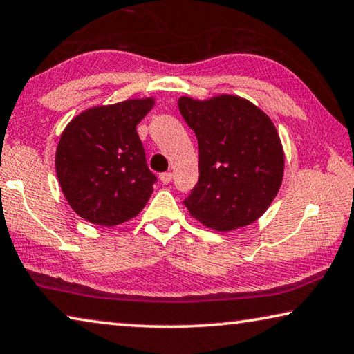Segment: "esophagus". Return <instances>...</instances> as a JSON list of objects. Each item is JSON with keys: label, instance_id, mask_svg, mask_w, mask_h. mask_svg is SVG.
I'll use <instances>...</instances> for the list:
<instances>
[{"label": "esophagus", "instance_id": "1", "mask_svg": "<svg viewBox=\"0 0 354 354\" xmlns=\"http://www.w3.org/2000/svg\"><path fill=\"white\" fill-rule=\"evenodd\" d=\"M160 181H162V184H168L171 181V178H173V175L170 171H165V173H160Z\"/></svg>", "mask_w": 354, "mask_h": 354}]
</instances>
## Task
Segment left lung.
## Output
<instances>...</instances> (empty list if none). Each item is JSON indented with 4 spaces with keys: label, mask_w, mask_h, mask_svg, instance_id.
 Wrapping results in <instances>:
<instances>
[{
    "label": "left lung",
    "mask_w": 354,
    "mask_h": 354,
    "mask_svg": "<svg viewBox=\"0 0 354 354\" xmlns=\"http://www.w3.org/2000/svg\"><path fill=\"white\" fill-rule=\"evenodd\" d=\"M179 111L198 140L200 178L184 205L217 232L255 222L276 197L283 151L268 115L249 100L181 97Z\"/></svg>",
    "instance_id": "8db88e82"
}]
</instances>
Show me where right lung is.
I'll use <instances>...</instances> for the list:
<instances>
[{
  "mask_svg": "<svg viewBox=\"0 0 354 354\" xmlns=\"http://www.w3.org/2000/svg\"><path fill=\"white\" fill-rule=\"evenodd\" d=\"M153 99L94 106L74 118L56 149V176L78 216L102 227L136 217L153 194L157 176L148 168L137 124Z\"/></svg>",
  "mask_w": 354,
  "mask_h": 354,
  "instance_id": "1",
  "label": "right lung"
}]
</instances>
